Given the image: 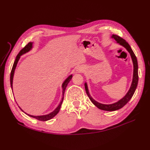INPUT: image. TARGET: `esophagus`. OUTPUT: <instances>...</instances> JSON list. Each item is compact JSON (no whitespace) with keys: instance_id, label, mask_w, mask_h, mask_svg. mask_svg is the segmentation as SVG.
Instances as JSON below:
<instances>
[{"instance_id":"esophagus-1","label":"esophagus","mask_w":150,"mask_h":150,"mask_svg":"<svg viewBox=\"0 0 150 150\" xmlns=\"http://www.w3.org/2000/svg\"><path fill=\"white\" fill-rule=\"evenodd\" d=\"M83 71V69L82 67H78L76 69V72H82Z\"/></svg>"}]
</instances>
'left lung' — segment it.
Listing matches in <instances>:
<instances>
[{
	"mask_svg": "<svg viewBox=\"0 0 150 150\" xmlns=\"http://www.w3.org/2000/svg\"><path fill=\"white\" fill-rule=\"evenodd\" d=\"M111 38L114 39L116 43L119 44L120 46H122L125 47L127 51H128L129 54L130 56L131 57V60H132L133 62V79H132V82H131V84L129 88V89L128 90V91L127 92V93L125 94V96L120 99L119 101H117L116 103H114L112 104H102L96 101V100L91 97V94L89 92V89L88 87V84L87 83H84V87L86 89V94H88V96L91 100L95 106H96L98 108L100 109L101 110L104 111H114L118 110L121 108L123 107L126 104H127L130 99L132 98L133 96V94L135 92L136 89L137 88V85L138 83V61H137V57H136L135 54H134L132 49L131 48L129 44L127 42L126 40L123 39H122L120 38V36L116 35H111Z\"/></svg>",
	"mask_w": 150,
	"mask_h": 150,
	"instance_id": "8db88e82",
	"label": "left lung"
}]
</instances>
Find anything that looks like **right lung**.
I'll use <instances>...</instances> for the list:
<instances>
[{"instance_id": "obj_1", "label": "right lung", "mask_w": 150, "mask_h": 150, "mask_svg": "<svg viewBox=\"0 0 150 150\" xmlns=\"http://www.w3.org/2000/svg\"><path fill=\"white\" fill-rule=\"evenodd\" d=\"M33 44H34L33 42H30L28 45H26V46H25V47H24L23 49H22L21 51L19 52V53L18 54V55L17 56V57L16 58V60H15L14 63H13V66H12V69L11 73V78H10L11 86V88H12V91H13V89H12L13 88V86H13L12 85L13 84V75H14V72H15L16 67H17V63H18V62H19L21 56L24 55V54H26L27 52H29L30 51H31L32 49L33 48ZM72 78V74H71L70 76H68L67 78L64 81V82L62 83V99H61L60 103L59 104V105L57 106V108L53 111H52L51 112H50V113H49V114H47V115H44L34 116V115H30L28 114V113H26L25 112H24L23 110H22V109L20 108V106H19V108L21 109V110L22 112H24V113H25V114L27 115H28L29 116H30L32 117H34V118L37 119L38 120H39V121H48L49 120L53 118V117L57 114V113L59 112V110H60L61 106L62 105V101H63V99H64V94L66 88L67 87V84H69V81L71 80ZM17 105H18V104H17Z\"/></svg>"}]
</instances>
